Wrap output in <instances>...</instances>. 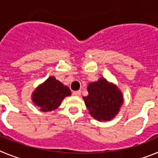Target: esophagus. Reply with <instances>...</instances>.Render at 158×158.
Listing matches in <instances>:
<instances>
[{
	"instance_id": "34e87169",
	"label": "esophagus",
	"mask_w": 158,
	"mask_h": 158,
	"mask_svg": "<svg viewBox=\"0 0 158 158\" xmlns=\"http://www.w3.org/2000/svg\"><path fill=\"white\" fill-rule=\"evenodd\" d=\"M81 90H77V91H73V94L74 95V96H81Z\"/></svg>"
}]
</instances>
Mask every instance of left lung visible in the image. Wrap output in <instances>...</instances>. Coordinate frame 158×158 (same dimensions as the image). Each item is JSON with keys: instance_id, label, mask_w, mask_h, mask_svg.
<instances>
[{"instance_id": "obj_1", "label": "left lung", "mask_w": 158, "mask_h": 158, "mask_svg": "<svg viewBox=\"0 0 158 158\" xmlns=\"http://www.w3.org/2000/svg\"><path fill=\"white\" fill-rule=\"evenodd\" d=\"M89 95L83 96L90 115L97 120L107 121L118 112L123 104V96L118 88L100 78L88 86Z\"/></svg>"}]
</instances>
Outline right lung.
I'll use <instances>...</instances> for the list:
<instances>
[{
  "label": "right lung",
  "mask_w": 158,
  "mask_h": 158,
  "mask_svg": "<svg viewBox=\"0 0 158 158\" xmlns=\"http://www.w3.org/2000/svg\"><path fill=\"white\" fill-rule=\"evenodd\" d=\"M71 92L54 77H51L43 85L37 88L32 94V101L40 107V111H49L58 108L65 96Z\"/></svg>",
  "instance_id": "right-lung-1"
}]
</instances>
